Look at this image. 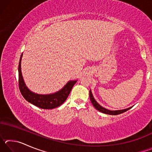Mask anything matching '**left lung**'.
Segmentation results:
<instances>
[{"instance_id":"1","label":"left lung","mask_w":152,"mask_h":152,"mask_svg":"<svg viewBox=\"0 0 152 152\" xmlns=\"http://www.w3.org/2000/svg\"><path fill=\"white\" fill-rule=\"evenodd\" d=\"M89 96H90V99H91L92 104H93V106L94 107L95 109L96 110H99V111L103 113L104 114H107V115H119L121 114V113H124L125 111H127L129 109H130L132 107H129L127 109H122V110H110L109 109H105V108L102 107V106H101L98 102L95 101L94 98L93 97V95H92V91L91 90H90L89 91Z\"/></svg>"}]
</instances>
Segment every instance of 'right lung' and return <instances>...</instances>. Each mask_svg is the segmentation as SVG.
Instances as JSON below:
<instances>
[{"label": "right lung", "mask_w": 152, "mask_h": 152, "mask_svg": "<svg viewBox=\"0 0 152 152\" xmlns=\"http://www.w3.org/2000/svg\"><path fill=\"white\" fill-rule=\"evenodd\" d=\"M23 53L20 56L19 64V85L20 93L25 99L35 106L43 109H52L58 107L65 102L73 86L77 80H70L62 88L52 94H41L35 93L28 88L25 83L21 72V60Z\"/></svg>", "instance_id": "1"}]
</instances>
